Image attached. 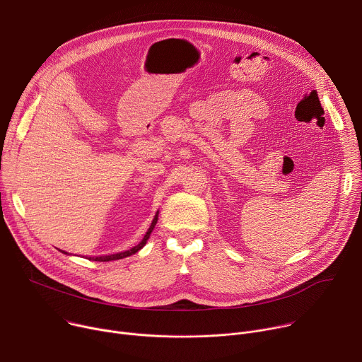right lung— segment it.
<instances>
[{
	"label": "right lung",
	"instance_id": "1",
	"mask_svg": "<svg viewBox=\"0 0 362 362\" xmlns=\"http://www.w3.org/2000/svg\"><path fill=\"white\" fill-rule=\"evenodd\" d=\"M158 218H159V212L154 215V218H153V222H151V225H150V228L147 229V232H146V235H144V238L141 239V242L139 243V245H136L134 247H132V249H127V250H124V252H119V253H113V255H105V256H93V257H90V261L93 259V261H97V262H109V261H117V259H123V257H127V256H130V255H133V253H136V252H139L144 245H146V242H147V239L150 238V233H151V230L154 229V226H156V223H158ZM63 253H67V252H63Z\"/></svg>",
	"mask_w": 362,
	"mask_h": 362
}]
</instances>
